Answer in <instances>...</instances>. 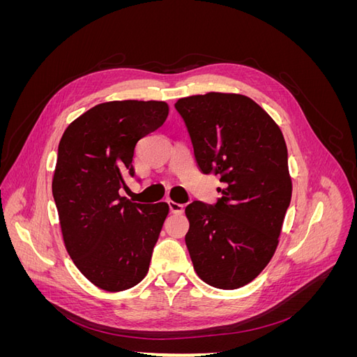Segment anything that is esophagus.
<instances>
[{
  "label": "esophagus",
  "mask_w": 357,
  "mask_h": 357,
  "mask_svg": "<svg viewBox=\"0 0 357 357\" xmlns=\"http://www.w3.org/2000/svg\"><path fill=\"white\" fill-rule=\"evenodd\" d=\"M168 205H169V210H171V213L180 214V213H183V210H185V205H183V204H178V202H174V201H168Z\"/></svg>",
  "instance_id": "obj_1"
}]
</instances>
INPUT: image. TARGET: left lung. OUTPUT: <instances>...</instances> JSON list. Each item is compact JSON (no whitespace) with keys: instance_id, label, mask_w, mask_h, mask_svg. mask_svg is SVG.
Returning a JSON list of instances; mask_svg holds the SVG:
<instances>
[{"instance_id":"left-lung-1","label":"left lung","mask_w":357,"mask_h":357,"mask_svg":"<svg viewBox=\"0 0 357 357\" xmlns=\"http://www.w3.org/2000/svg\"><path fill=\"white\" fill-rule=\"evenodd\" d=\"M197 164L220 178L214 205L186 207V245L198 277L232 290L271 261L291 198L287 147L261 105L238 93L208 92L176 102Z\"/></svg>"}]
</instances>
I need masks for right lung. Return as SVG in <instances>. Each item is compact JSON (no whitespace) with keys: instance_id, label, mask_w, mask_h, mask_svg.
<instances>
[{"instance_id":"obj_1","label":"right lung","mask_w":357,"mask_h":357,"mask_svg":"<svg viewBox=\"0 0 357 357\" xmlns=\"http://www.w3.org/2000/svg\"><path fill=\"white\" fill-rule=\"evenodd\" d=\"M164 101H110L68 125L59 147L52 193L63 244L79 271L107 291L131 289L146 277L169 207L119 195L135 176L137 143L164 125Z\"/></svg>"}]
</instances>
